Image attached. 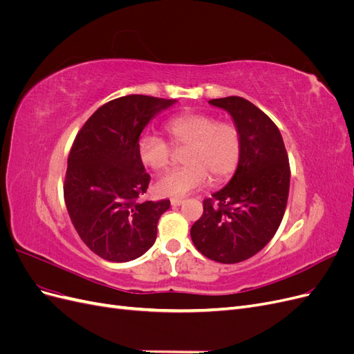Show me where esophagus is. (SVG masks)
<instances>
[{
  "mask_svg": "<svg viewBox=\"0 0 354 354\" xmlns=\"http://www.w3.org/2000/svg\"><path fill=\"white\" fill-rule=\"evenodd\" d=\"M183 203V199H171V205L173 207H180Z\"/></svg>",
  "mask_w": 354,
  "mask_h": 354,
  "instance_id": "esophagus-1",
  "label": "esophagus"
}]
</instances>
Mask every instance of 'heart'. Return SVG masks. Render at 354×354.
<instances>
[{"mask_svg":"<svg viewBox=\"0 0 354 354\" xmlns=\"http://www.w3.org/2000/svg\"><path fill=\"white\" fill-rule=\"evenodd\" d=\"M164 130L174 147H183L181 160L186 165L168 171L155 183V192L164 198H180L212 181L227 178L236 169L242 138L239 128L229 121H217L203 112L180 113L165 122ZM137 155L153 171L164 169L173 159V149L153 133L138 137Z\"/></svg>","mask_w":354,"mask_h":354,"instance_id":"1","label":"heart"}]
</instances>
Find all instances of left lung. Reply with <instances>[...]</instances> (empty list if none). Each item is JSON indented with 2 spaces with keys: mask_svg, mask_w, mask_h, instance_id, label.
<instances>
[{
  "mask_svg": "<svg viewBox=\"0 0 354 354\" xmlns=\"http://www.w3.org/2000/svg\"><path fill=\"white\" fill-rule=\"evenodd\" d=\"M239 128L242 152L226 187L203 201V214L190 229L192 242L207 259L233 264L261 251L283 218L288 194V153L279 128L246 99H212Z\"/></svg>",
  "mask_w": 354,
  "mask_h": 354,
  "instance_id": "1",
  "label": "left lung"
}]
</instances>
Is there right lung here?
I'll use <instances>...</instances> for the list:
<instances>
[{
	"label": "right lung",
	"mask_w": 354,
	"mask_h": 354,
	"mask_svg": "<svg viewBox=\"0 0 354 354\" xmlns=\"http://www.w3.org/2000/svg\"><path fill=\"white\" fill-rule=\"evenodd\" d=\"M173 103L142 94L118 97L100 106L75 137L63 195L75 230L103 260L131 261L156 241L169 199L138 201L151 176L137 142L149 121Z\"/></svg>",
	"instance_id": "obj_1"
}]
</instances>
